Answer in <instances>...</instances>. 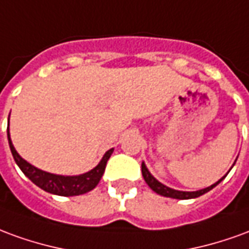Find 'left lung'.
<instances>
[{
    "mask_svg": "<svg viewBox=\"0 0 249 249\" xmlns=\"http://www.w3.org/2000/svg\"><path fill=\"white\" fill-rule=\"evenodd\" d=\"M233 165H235V162H233ZM232 165V167H233ZM231 167V168H232ZM141 172H142V178L145 180V183L149 185L152 191H155L157 195H161V196H165V197H171V198H178V200H188V198H196L198 196H201L204 193L209 192L211 189H213L216 185L219 183H221L223 180L225 178V176L228 175V172L225 173V176L220 178L219 181H216L214 184H212L211 187L204 188V189H198V191H193V192H185V191H178V189H172V188L167 187V185H164L162 183H160L157 178H155L152 176V173L148 171V168H146L145 162H142L141 164Z\"/></svg>",
    "mask_w": 249,
    "mask_h": 249,
    "instance_id": "1",
    "label": "left lung"
}]
</instances>
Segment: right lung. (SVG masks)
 Here are the masks:
<instances>
[{
  "mask_svg": "<svg viewBox=\"0 0 249 249\" xmlns=\"http://www.w3.org/2000/svg\"><path fill=\"white\" fill-rule=\"evenodd\" d=\"M8 140L10 151H12V155L14 157V161L32 183H35L37 187L44 189L45 192H49L52 195H58V196H68V197L84 195V193L89 192V191H92L97 187V184L100 183V180L103 178L104 171L107 167V161L109 160L110 155L113 153V148L109 149L108 152H105L101 161L98 162L93 169H90L89 172L76 175V176H64V175H56V173H49L42 171V169H38L19 156L18 152L16 151L13 142H12V139H10L9 126Z\"/></svg>",
  "mask_w": 249,
  "mask_h": 249,
  "instance_id": "obj_1",
  "label": "right lung"
}]
</instances>
